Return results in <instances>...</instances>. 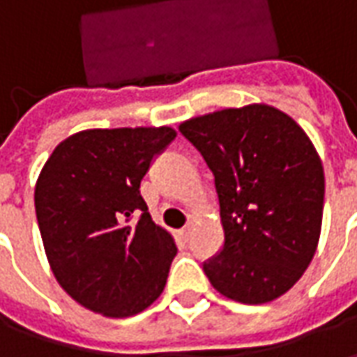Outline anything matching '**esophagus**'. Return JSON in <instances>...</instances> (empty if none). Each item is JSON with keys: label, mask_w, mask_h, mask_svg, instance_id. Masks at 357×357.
<instances>
[{"label": "esophagus", "mask_w": 357, "mask_h": 357, "mask_svg": "<svg viewBox=\"0 0 357 357\" xmlns=\"http://www.w3.org/2000/svg\"><path fill=\"white\" fill-rule=\"evenodd\" d=\"M189 235H191V225H185L183 229H179V237L181 239H189Z\"/></svg>", "instance_id": "34e87169"}]
</instances>
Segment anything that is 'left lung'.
I'll return each mask as SVG.
<instances>
[{"label": "left lung", "mask_w": 357, "mask_h": 357, "mask_svg": "<svg viewBox=\"0 0 357 357\" xmlns=\"http://www.w3.org/2000/svg\"><path fill=\"white\" fill-rule=\"evenodd\" d=\"M214 174L224 248L202 264L220 294L266 304L298 281L321 233L325 176L306 132L269 105L179 124Z\"/></svg>", "instance_id": "1"}]
</instances>
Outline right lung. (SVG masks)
I'll list each match as a JSON object with an SVG mask.
<instances>
[{
  "instance_id": "obj_1",
  "label": "right lung",
  "mask_w": 357,
  "mask_h": 357,
  "mask_svg": "<svg viewBox=\"0 0 357 357\" xmlns=\"http://www.w3.org/2000/svg\"><path fill=\"white\" fill-rule=\"evenodd\" d=\"M176 130H84L43 164L34 202L43 248L59 284L107 317L143 312L164 291L178 248L139 193Z\"/></svg>"
}]
</instances>
